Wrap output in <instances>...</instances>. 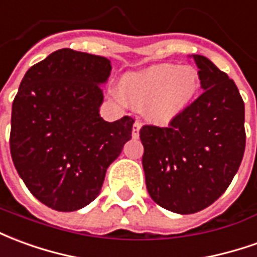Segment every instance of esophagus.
<instances>
[{"label":"esophagus","instance_id":"1","mask_svg":"<svg viewBox=\"0 0 257 257\" xmlns=\"http://www.w3.org/2000/svg\"><path fill=\"white\" fill-rule=\"evenodd\" d=\"M140 128H141V121H140V120H136V121H134V124H133V133H132L133 138L140 137Z\"/></svg>","mask_w":257,"mask_h":257}]
</instances>
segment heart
Segmentation results:
<instances>
[{
    "label": "heart",
    "mask_w": 257,
    "mask_h": 257,
    "mask_svg": "<svg viewBox=\"0 0 257 257\" xmlns=\"http://www.w3.org/2000/svg\"><path fill=\"white\" fill-rule=\"evenodd\" d=\"M120 88L132 103L147 105L149 119L169 123L194 101L199 79L192 67L163 63L125 74L120 81Z\"/></svg>",
    "instance_id": "heart-1"
}]
</instances>
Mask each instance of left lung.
Masks as SVG:
<instances>
[{
	"mask_svg": "<svg viewBox=\"0 0 257 257\" xmlns=\"http://www.w3.org/2000/svg\"><path fill=\"white\" fill-rule=\"evenodd\" d=\"M195 61L203 92L167 127L140 130L149 195L159 206L196 213L223 195L245 152V105L234 80L202 55Z\"/></svg>",
	"mask_w": 257,
	"mask_h": 257,
	"instance_id": "8db88e82",
	"label": "left lung"
}]
</instances>
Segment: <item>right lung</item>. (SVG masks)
<instances>
[{
    "label": "right lung",
    "instance_id": "add662e5",
    "mask_svg": "<svg viewBox=\"0 0 257 257\" xmlns=\"http://www.w3.org/2000/svg\"><path fill=\"white\" fill-rule=\"evenodd\" d=\"M103 56L63 48L33 65L12 103L9 148L29 191L51 209L73 212L99 195L105 173L132 138V116H99Z\"/></svg>",
    "mask_w": 257,
    "mask_h": 257
}]
</instances>
